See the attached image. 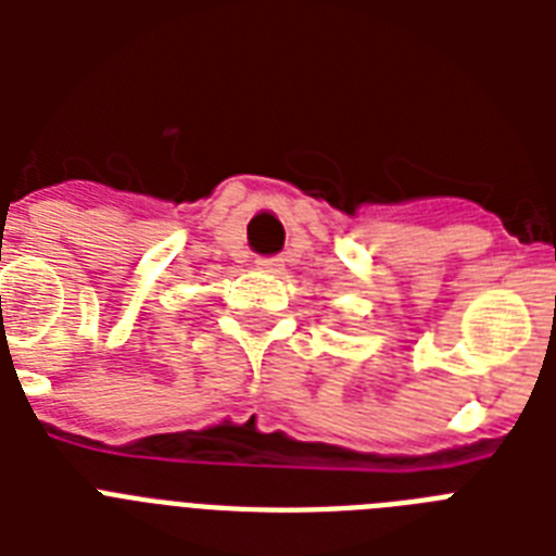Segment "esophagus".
<instances>
[{
    "instance_id": "1",
    "label": "esophagus",
    "mask_w": 556,
    "mask_h": 556,
    "mask_svg": "<svg viewBox=\"0 0 556 556\" xmlns=\"http://www.w3.org/2000/svg\"><path fill=\"white\" fill-rule=\"evenodd\" d=\"M256 268L265 270V274H279L282 270V256H260Z\"/></svg>"
}]
</instances>
